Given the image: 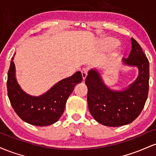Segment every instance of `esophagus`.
Returning a JSON list of instances; mask_svg holds the SVG:
<instances>
[{"label":"esophagus","mask_w":156,"mask_h":156,"mask_svg":"<svg viewBox=\"0 0 156 156\" xmlns=\"http://www.w3.org/2000/svg\"><path fill=\"white\" fill-rule=\"evenodd\" d=\"M81 74H82V78H83V80H85L87 76V69H83L81 70Z\"/></svg>","instance_id":"1"}]
</instances>
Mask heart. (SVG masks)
I'll return each mask as SVG.
<instances>
[{
  "mask_svg": "<svg viewBox=\"0 0 156 156\" xmlns=\"http://www.w3.org/2000/svg\"><path fill=\"white\" fill-rule=\"evenodd\" d=\"M117 42L114 39L111 38V37H107L103 39L102 42V45L105 49H111L117 45Z\"/></svg>",
  "mask_w": 156,
  "mask_h": 156,
  "instance_id": "1",
  "label": "heart"
}]
</instances>
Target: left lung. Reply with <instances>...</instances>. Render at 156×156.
Segmentation results:
<instances>
[{
	"label": "left lung",
	"mask_w": 156,
	"mask_h": 156,
	"mask_svg": "<svg viewBox=\"0 0 156 156\" xmlns=\"http://www.w3.org/2000/svg\"><path fill=\"white\" fill-rule=\"evenodd\" d=\"M122 62L139 69L136 79L125 89L109 88L96 69H90L85 80L89 112L97 122L105 126L119 127L132 122L140 114L147 98L149 61L133 38L128 58H122Z\"/></svg>",
	"instance_id": "left-lung-1"
}]
</instances>
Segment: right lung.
Masks as SVG:
<instances>
[{
	"mask_svg": "<svg viewBox=\"0 0 156 156\" xmlns=\"http://www.w3.org/2000/svg\"><path fill=\"white\" fill-rule=\"evenodd\" d=\"M12 57L7 78V92L16 114L23 121L35 126H48L62 117L67 98L76 84L82 81L80 71L61 80L39 96H33L23 90L17 81L15 65Z\"/></svg>",
	"mask_w": 156,
	"mask_h": 156,
	"instance_id": "add662e5",
	"label": "right lung"
}]
</instances>
